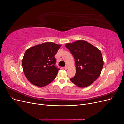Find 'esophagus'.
<instances>
[{
  "label": "esophagus",
  "mask_w": 124,
  "mask_h": 124,
  "mask_svg": "<svg viewBox=\"0 0 124 124\" xmlns=\"http://www.w3.org/2000/svg\"><path fill=\"white\" fill-rule=\"evenodd\" d=\"M68 68H69V66H68V65H67V66H66L65 67V69L66 70L68 69Z\"/></svg>",
  "instance_id": "esophagus-1"
}]
</instances>
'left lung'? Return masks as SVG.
Returning a JSON list of instances; mask_svg holds the SVG:
<instances>
[{
    "label": "left lung",
    "mask_w": 124,
    "mask_h": 124,
    "mask_svg": "<svg viewBox=\"0 0 124 124\" xmlns=\"http://www.w3.org/2000/svg\"><path fill=\"white\" fill-rule=\"evenodd\" d=\"M73 56L76 73L70 80L78 87L91 85L99 77L103 66L100 51L84 40H78L65 44Z\"/></svg>",
    "instance_id": "1"
}]
</instances>
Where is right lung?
Listing matches in <instances>:
<instances>
[{
    "label": "right lung",
    "instance_id": "add662e5",
    "mask_svg": "<svg viewBox=\"0 0 124 124\" xmlns=\"http://www.w3.org/2000/svg\"><path fill=\"white\" fill-rule=\"evenodd\" d=\"M61 44L44 42L26 50L22 64L25 76L31 84L44 87L53 81L58 72L55 56Z\"/></svg>",
    "mask_w": 124,
    "mask_h": 124
}]
</instances>
